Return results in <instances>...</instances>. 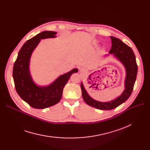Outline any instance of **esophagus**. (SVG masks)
I'll list each match as a JSON object with an SVG mask.
<instances>
[{
    "mask_svg": "<svg viewBox=\"0 0 150 150\" xmlns=\"http://www.w3.org/2000/svg\"><path fill=\"white\" fill-rule=\"evenodd\" d=\"M80 72H81V73H84L85 72H86V70L84 69H83V68H82L81 70H80Z\"/></svg>",
    "mask_w": 150,
    "mask_h": 150,
    "instance_id": "esophagus-1",
    "label": "esophagus"
}]
</instances>
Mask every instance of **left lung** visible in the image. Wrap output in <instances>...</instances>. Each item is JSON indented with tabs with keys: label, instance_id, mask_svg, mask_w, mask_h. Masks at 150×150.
<instances>
[{
	"label": "left lung",
	"instance_id": "8db88e82",
	"mask_svg": "<svg viewBox=\"0 0 150 150\" xmlns=\"http://www.w3.org/2000/svg\"><path fill=\"white\" fill-rule=\"evenodd\" d=\"M112 46L109 53H113L120 60L126 69L125 90L119 97L108 102H100L91 98L81 84L82 96L88 105L100 110H111L122 104L130 97L132 92L137 74V65L135 54L130 47L123 42L119 38L111 36Z\"/></svg>",
	"mask_w": 150,
	"mask_h": 150
}]
</instances>
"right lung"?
I'll use <instances>...</instances> for the list:
<instances>
[{
	"label": "right lung",
	"mask_w": 150,
	"mask_h": 150,
	"mask_svg": "<svg viewBox=\"0 0 150 150\" xmlns=\"http://www.w3.org/2000/svg\"><path fill=\"white\" fill-rule=\"evenodd\" d=\"M57 33L45 31L30 39L22 47L14 64L13 77L16 91L23 101L35 109H44L57 104L71 75L78 72L77 69H74L59 76L50 85L44 87L38 86L33 82L29 71L31 55L41 39L55 38Z\"/></svg>",
	"instance_id": "obj_1"
}]
</instances>
